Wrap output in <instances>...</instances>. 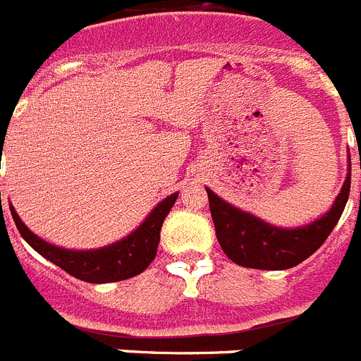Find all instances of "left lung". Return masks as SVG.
I'll return each instance as SVG.
<instances>
[{"label": "left lung", "instance_id": "1", "mask_svg": "<svg viewBox=\"0 0 361 361\" xmlns=\"http://www.w3.org/2000/svg\"><path fill=\"white\" fill-rule=\"evenodd\" d=\"M349 192L350 162L343 186L327 214L305 226L281 228L239 210L206 188L215 235L221 248L233 263L257 270H286L310 257L340 221Z\"/></svg>", "mask_w": 361, "mask_h": 361}]
</instances>
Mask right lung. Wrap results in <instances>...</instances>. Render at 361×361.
I'll return each instance as SVG.
<instances>
[{
	"label": "right lung",
	"instance_id": "obj_1",
	"mask_svg": "<svg viewBox=\"0 0 361 361\" xmlns=\"http://www.w3.org/2000/svg\"><path fill=\"white\" fill-rule=\"evenodd\" d=\"M1 197V193H0ZM178 192L171 193L160 201L142 221V224L126 235L124 239L113 245L94 248V250H69L61 246L43 241L34 232H30L25 223L16 214L14 206H11V214L21 237L32 246L34 250L43 255L45 259L66 270L71 276L78 277L87 283H113L138 276L147 269L151 261L155 259L157 246L160 241V228L166 215L177 201Z\"/></svg>",
	"mask_w": 361,
	"mask_h": 361
}]
</instances>
